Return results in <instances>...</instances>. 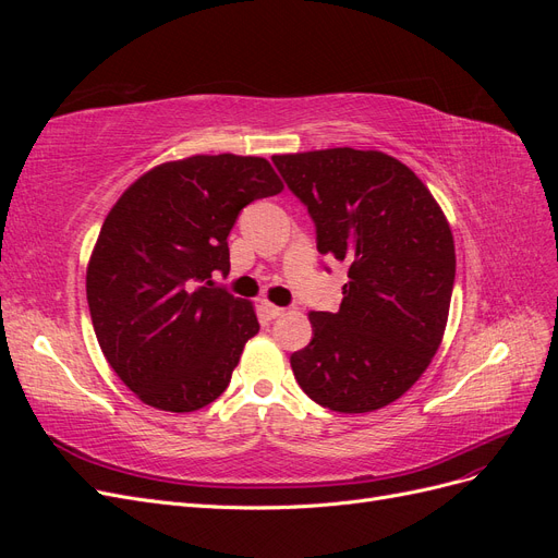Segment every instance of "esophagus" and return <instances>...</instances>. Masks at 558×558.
Segmentation results:
<instances>
[{"mask_svg": "<svg viewBox=\"0 0 558 558\" xmlns=\"http://www.w3.org/2000/svg\"><path fill=\"white\" fill-rule=\"evenodd\" d=\"M263 312L267 314V318H279L286 314L283 307H277V305H272V302H263Z\"/></svg>", "mask_w": 558, "mask_h": 558, "instance_id": "esophagus-1", "label": "esophagus"}]
</instances>
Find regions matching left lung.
Here are the masks:
<instances>
[{"label": "left lung", "mask_w": 558, "mask_h": 558, "mask_svg": "<svg viewBox=\"0 0 558 558\" xmlns=\"http://www.w3.org/2000/svg\"><path fill=\"white\" fill-rule=\"evenodd\" d=\"M272 162L307 207L316 248L349 265L340 312L310 314L314 335L291 353L293 375L332 412L379 410L424 375L442 342L456 277L447 218L410 167L379 150Z\"/></svg>", "instance_id": "1"}]
</instances>
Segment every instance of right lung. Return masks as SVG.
I'll list each match as a JSON object with an SVG mask.
<instances>
[{
    "label": "right lung",
    "instance_id": "1",
    "mask_svg": "<svg viewBox=\"0 0 558 558\" xmlns=\"http://www.w3.org/2000/svg\"><path fill=\"white\" fill-rule=\"evenodd\" d=\"M265 158L193 156L134 181L99 230L86 277L93 328L113 373L165 412L221 396L260 330L230 272L228 234L253 199L281 193Z\"/></svg>",
    "mask_w": 558,
    "mask_h": 558
}]
</instances>
